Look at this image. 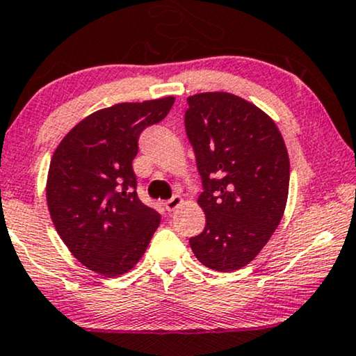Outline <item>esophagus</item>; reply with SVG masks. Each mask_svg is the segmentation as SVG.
I'll return each mask as SVG.
<instances>
[{"label":"esophagus","instance_id":"obj_1","mask_svg":"<svg viewBox=\"0 0 356 356\" xmlns=\"http://www.w3.org/2000/svg\"><path fill=\"white\" fill-rule=\"evenodd\" d=\"M181 203H183V198H181V196H179V195H175L173 198L168 200V201H166V203H165L166 211H175V209H177L178 206L181 204Z\"/></svg>","mask_w":356,"mask_h":356}]
</instances>
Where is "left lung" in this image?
<instances>
[{
	"label": "left lung",
	"mask_w": 356,
	"mask_h": 356,
	"mask_svg": "<svg viewBox=\"0 0 356 356\" xmlns=\"http://www.w3.org/2000/svg\"><path fill=\"white\" fill-rule=\"evenodd\" d=\"M185 125L204 191L206 227L190 239L201 264L218 272L254 261L284 216L291 163L275 122L229 92L186 99Z\"/></svg>",
	"instance_id": "8db88e82"
}]
</instances>
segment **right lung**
<instances>
[{
  "mask_svg": "<svg viewBox=\"0 0 356 356\" xmlns=\"http://www.w3.org/2000/svg\"><path fill=\"white\" fill-rule=\"evenodd\" d=\"M173 95L122 102L82 118L52 153L46 200L72 256L104 277H118L147 251L160 214L138 200L131 161L145 127L168 115Z\"/></svg>",
  "mask_w": 356,
  "mask_h": 356,
  "instance_id": "obj_1",
  "label": "right lung"
}]
</instances>
